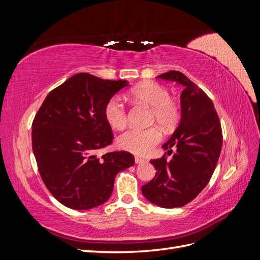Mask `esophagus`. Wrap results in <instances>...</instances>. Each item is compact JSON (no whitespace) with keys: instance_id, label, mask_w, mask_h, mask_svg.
Segmentation results:
<instances>
[{"instance_id":"obj_1","label":"esophagus","mask_w":260,"mask_h":260,"mask_svg":"<svg viewBox=\"0 0 260 260\" xmlns=\"http://www.w3.org/2000/svg\"><path fill=\"white\" fill-rule=\"evenodd\" d=\"M135 159H136V164H143V162L146 161V159L141 158V157H136Z\"/></svg>"}]
</instances>
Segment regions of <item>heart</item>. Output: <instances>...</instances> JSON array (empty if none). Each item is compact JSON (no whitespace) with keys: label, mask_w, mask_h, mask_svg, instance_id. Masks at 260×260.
Instances as JSON below:
<instances>
[{"label":"heart","mask_w":260,"mask_h":260,"mask_svg":"<svg viewBox=\"0 0 260 260\" xmlns=\"http://www.w3.org/2000/svg\"><path fill=\"white\" fill-rule=\"evenodd\" d=\"M129 98L152 108V117L164 128H170L179 118V108L169 99V92L157 82H145L133 88ZM107 123L116 130H121L127 123V112L119 98L109 100L104 107ZM162 135L158 128H131L118 138V146L137 155H148L161 141Z\"/></svg>","instance_id":"obj_1"}]
</instances>
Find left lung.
I'll return each instance as SVG.
<instances>
[{
	"mask_svg": "<svg viewBox=\"0 0 260 260\" xmlns=\"http://www.w3.org/2000/svg\"><path fill=\"white\" fill-rule=\"evenodd\" d=\"M157 78L183 86L181 119L162 145L172 159H152L156 175L142 186L144 198L162 208L186 205L205 187L214 174L222 147V131L212 101L182 73L171 70Z\"/></svg>",
	"mask_w": 260,
	"mask_h": 260,
	"instance_id": "8db88e82",
	"label": "left lung"
}]
</instances>
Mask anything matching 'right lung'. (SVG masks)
I'll return each mask as SVG.
<instances>
[{"instance_id": "right-lung-1", "label": "right lung", "mask_w": 260, "mask_h": 260, "mask_svg": "<svg viewBox=\"0 0 260 260\" xmlns=\"http://www.w3.org/2000/svg\"><path fill=\"white\" fill-rule=\"evenodd\" d=\"M127 85L80 73L52 90L39 108L32 151L45 186L64 206L85 210L104 204L118 172L135 164L129 152L96 156L113 142L104 107Z\"/></svg>"}]
</instances>
